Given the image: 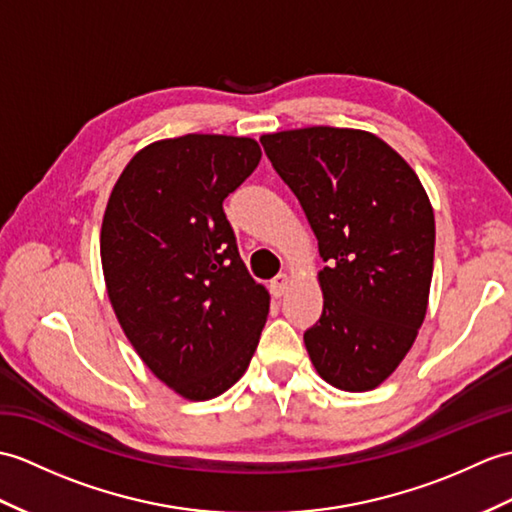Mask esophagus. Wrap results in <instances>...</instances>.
Wrapping results in <instances>:
<instances>
[{
	"mask_svg": "<svg viewBox=\"0 0 512 512\" xmlns=\"http://www.w3.org/2000/svg\"><path fill=\"white\" fill-rule=\"evenodd\" d=\"M288 288H290V275H285V272H283V275H277L275 279L270 281V290H272V294L277 296V299H279V296H283L285 292H288Z\"/></svg>",
	"mask_w": 512,
	"mask_h": 512,
	"instance_id": "34e87169",
	"label": "esophagus"
}]
</instances>
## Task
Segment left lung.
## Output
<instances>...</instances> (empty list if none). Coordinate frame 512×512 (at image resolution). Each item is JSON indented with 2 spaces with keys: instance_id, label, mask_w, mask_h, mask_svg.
Masks as SVG:
<instances>
[{
  "instance_id": "1",
  "label": "left lung",
  "mask_w": 512,
  "mask_h": 512,
  "mask_svg": "<svg viewBox=\"0 0 512 512\" xmlns=\"http://www.w3.org/2000/svg\"><path fill=\"white\" fill-rule=\"evenodd\" d=\"M299 198L327 261L323 316L305 331L316 373L347 392L377 388L412 349L434 270V209L406 159L360 128L259 137Z\"/></svg>"
}]
</instances>
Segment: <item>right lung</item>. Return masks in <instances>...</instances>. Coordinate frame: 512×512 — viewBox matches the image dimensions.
<instances>
[{
  "mask_svg": "<svg viewBox=\"0 0 512 512\" xmlns=\"http://www.w3.org/2000/svg\"><path fill=\"white\" fill-rule=\"evenodd\" d=\"M259 159L251 137L159 139L128 161L106 202L113 312L152 375L189 401L227 392L266 325L270 294L248 275L222 209Z\"/></svg>",
  "mask_w": 512,
  "mask_h": 512,
  "instance_id": "obj_1",
  "label": "right lung"
}]
</instances>
